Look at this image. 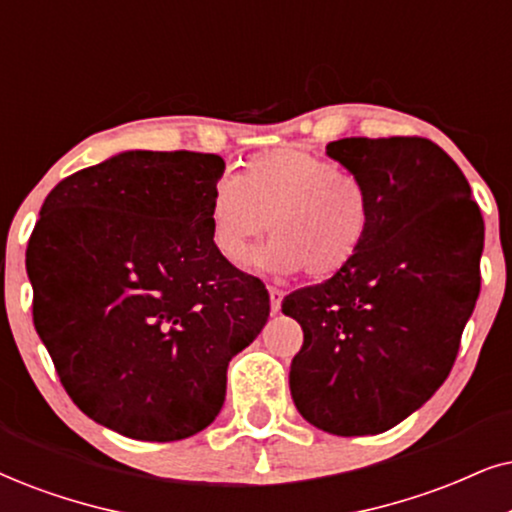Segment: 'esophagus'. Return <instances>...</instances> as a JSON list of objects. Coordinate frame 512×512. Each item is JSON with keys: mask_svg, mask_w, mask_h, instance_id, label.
I'll use <instances>...</instances> for the list:
<instances>
[{"mask_svg": "<svg viewBox=\"0 0 512 512\" xmlns=\"http://www.w3.org/2000/svg\"><path fill=\"white\" fill-rule=\"evenodd\" d=\"M268 294H270V311L277 313V311H280V304H282V292H280V289L270 287Z\"/></svg>", "mask_w": 512, "mask_h": 512, "instance_id": "1", "label": "esophagus"}]
</instances>
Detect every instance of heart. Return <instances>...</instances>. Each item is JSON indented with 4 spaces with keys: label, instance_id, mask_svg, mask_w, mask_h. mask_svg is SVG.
<instances>
[{
    "label": "heart",
    "instance_id": "obj_1",
    "mask_svg": "<svg viewBox=\"0 0 512 512\" xmlns=\"http://www.w3.org/2000/svg\"><path fill=\"white\" fill-rule=\"evenodd\" d=\"M208 239L230 266L273 237L254 258L268 273L304 270L311 280L344 273L372 230V197L361 178L311 151L282 147L251 156L237 178L213 185L206 201Z\"/></svg>",
    "mask_w": 512,
    "mask_h": 512
}]
</instances>
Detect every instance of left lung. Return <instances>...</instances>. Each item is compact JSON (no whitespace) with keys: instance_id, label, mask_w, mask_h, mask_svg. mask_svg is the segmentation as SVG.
<instances>
[{"instance_id":"8db88e82","label":"left lung","mask_w":512,"mask_h":512,"mask_svg":"<svg viewBox=\"0 0 512 512\" xmlns=\"http://www.w3.org/2000/svg\"><path fill=\"white\" fill-rule=\"evenodd\" d=\"M327 156L365 182L372 230L344 273L282 301L304 330L289 389L318 430L361 437L449 377L482 287L484 220L463 170L425 137H346Z\"/></svg>"}]
</instances>
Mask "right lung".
Here are the masks:
<instances>
[{"instance_id": "right-lung-1", "label": "right lung", "mask_w": 512, "mask_h": 512, "mask_svg": "<svg viewBox=\"0 0 512 512\" xmlns=\"http://www.w3.org/2000/svg\"><path fill=\"white\" fill-rule=\"evenodd\" d=\"M216 154L125 151L47 194L25 251L33 323L75 406L140 441L216 420L227 363L266 325L261 280L208 239Z\"/></svg>"}]
</instances>
